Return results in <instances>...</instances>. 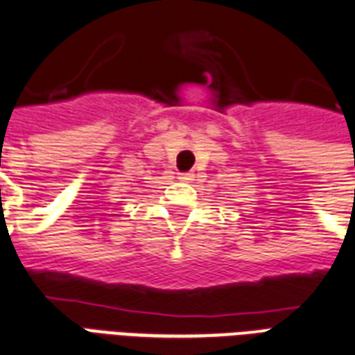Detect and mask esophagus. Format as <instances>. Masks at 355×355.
Wrapping results in <instances>:
<instances>
[{
  "label": "esophagus",
  "mask_w": 355,
  "mask_h": 355,
  "mask_svg": "<svg viewBox=\"0 0 355 355\" xmlns=\"http://www.w3.org/2000/svg\"><path fill=\"white\" fill-rule=\"evenodd\" d=\"M192 172H181V174H178V180L183 181V183H189V181H192Z\"/></svg>",
  "instance_id": "1"
}]
</instances>
